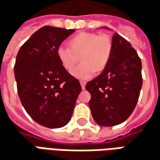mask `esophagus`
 <instances>
[{
	"label": "esophagus",
	"mask_w": 160,
	"mask_h": 160,
	"mask_svg": "<svg viewBox=\"0 0 160 160\" xmlns=\"http://www.w3.org/2000/svg\"><path fill=\"white\" fill-rule=\"evenodd\" d=\"M86 84H87V82H86V81H84V80H81V81H80V85H81V87H82V89H85Z\"/></svg>",
	"instance_id": "34e87169"
}]
</instances>
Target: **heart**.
Returning <instances> with one entry per match:
<instances>
[{
    "label": "heart",
    "instance_id": "b5f03b06",
    "mask_svg": "<svg viewBox=\"0 0 160 160\" xmlns=\"http://www.w3.org/2000/svg\"><path fill=\"white\" fill-rule=\"evenodd\" d=\"M69 45L70 48L60 45L56 49V55L67 70L73 68L80 56L81 63L71 73L80 80L90 79L96 71L104 70L112 55V41L108 35L80 32L70 39Z\"/></svg>",
    "mask_w": 160,
    "mask_h": 160
}]
</instances>
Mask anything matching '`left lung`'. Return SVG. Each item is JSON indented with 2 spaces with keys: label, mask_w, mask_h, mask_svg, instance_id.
I'll list each match as a JSON object with an SVG mask.
<instances>
[{
  "label": "left lung",
  "mask_w": 160,
  "mask_h": 160,
  "mask_svg": "<svg viewBox=\"0 0 160 160\" xmlns=\"http://www.w3.org/2000/svg\"><path fill=\"white\" fill-rule=\"evenodd\" d=\"M112 46L107 66L86 86L91 94L92 116L104 127L118 125L129 118L142 87L141 61L136 50L117 32L112 37Z\"/></svg>",
  "instance_id": "left-lung-1"
}]
</instances>
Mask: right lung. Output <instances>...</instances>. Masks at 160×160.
Wrapping results in <instances>:
<instances>
[{
	"mask_svg": "<svg viewBox=\"0 0 160 160\" xmlns=\"http://www.w3.org/2000/svg\"><path fill=\"white\" fill-rule=\"evenodd\" d=\"M74 31L43 26L17 54L14 76L19 99L30 117L43 127L68 124L81 92L80 81L63 68L56 55L57 48Z\"/></svg>",
	"mask_w": 160,
	"mask_h": 160,
	"instance_id": "obj_1",
	"label": "right lung"
}]
</instances>
